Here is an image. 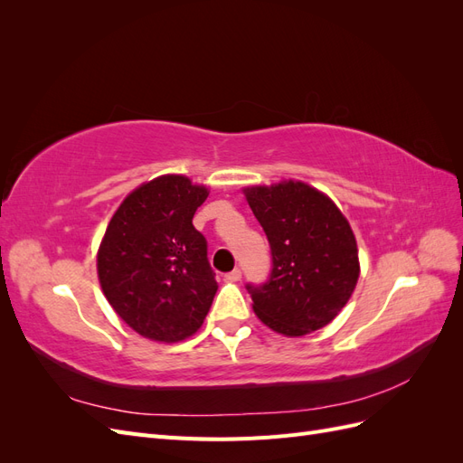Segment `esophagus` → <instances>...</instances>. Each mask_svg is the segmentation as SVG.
I'll return each mask as SVG.
<instances>
[{
	"instance_id": "obj_1",
	"label": "esophagus",
	"mask_w": 463,
	"mask_h": 463,
	"mask_svg": "<svg viewBox=\"0 0 463 463\" xmlns=\"http://www.w3.org/2000/svg\"><path fill=\"white\" fill-rule=\"evenodd\" d=\"M228 279V282H240L241 279V270L240 269H235V270H232V272H228L226 276H223Z\"/></svg>"
}]
</instances>
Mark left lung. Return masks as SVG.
<instances>
[{"mask_svg":"<svg viewBox=\"0 0 463 463\" xmlns=\"http://www.w3.org/2000/svg\"><path fill=\"white\" fill-rule=\"evenodd\" d=\"M272 249V274L247 286L253 311L270 330L299 338L338 317L359 279V250L342 210L298 179L243 187Z\"/></svg>","mask_w":463,"mask_h":463,"instance_id":"obj_1","label":"left lung"}]
</instances>
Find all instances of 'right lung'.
<instances>
[{"label": "right lung", "mask_w": 463, "mask_h": 463, "mask_svg": "<svg viewBox=\"0 0 463 463\" xmlns=\"http://www.w3.org/2000/svg\"><path fill=\"white\" fill-rule=\"evenodd\" d=\"M208 187L165 174L133 189L111 216L96 270L111 309L143 338L175 344L197 332L218 284L193 216Z\"/></svg>", "instance_id": "right-lung-1"}]
</instances>
